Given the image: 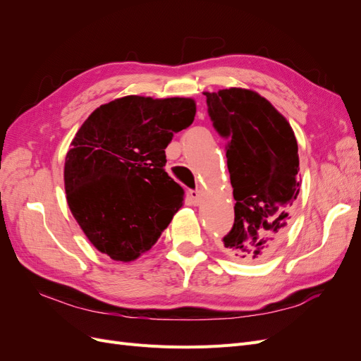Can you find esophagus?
I'll use <instances>...</instances> for the list:
<instances>
[{"mask_svg":"<svg viewBox=\"0 0 361 361\" xmlns=\"http://www.w3.org/2000/svg\"><path fill=\"white\" fill-rule=\"evenodd\" d=\"M202 191H199V190H192V191H190V197H191V200L195 203V204H199L200 203V200H202Z\"/></svg>","mask_w":361,"mask_h":361,"instance_id":"obj_1","label":"esophagus"}]
</instances>
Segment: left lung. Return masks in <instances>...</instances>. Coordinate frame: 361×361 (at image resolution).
Returning <instances> with one entry per match:
<instances>
[{
  "mask_svg": "<svg viewBox=\"0 0 361 361\" xmlns=\"http://www.w3.org/2000/svg\"><path fill=\"white\" fill-rule=\"evenodd\" d=\"M207 114L227 143L235 223L223 238L243 260L267 257L285 235L300 192L298 145L288 120L259 93L204 92Z\"/></svg>",
  "mask_w": 361,
  "mask_h": 361,
  "instance_id": "8db88e82",
  "label": "left lung"
}]
</instances>
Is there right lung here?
Segmentation results:
<instances>
[{"label":"right lung","instance_id":"add662e5","mask_svg":"<svg viewBox=\"0 0 361 361\" xmlns=\"http://www.w3.org/2000/svg\"><path fill=\"white\" fill-rule=\"evenodd\" d=\"M195 116L191 97H118L87 117L64 161L69 209L89 241L113 260L152 248L183 202L166 166L174 133Z\"/></svg>","mask_w":361,"mask_h":361}]
</instances>
